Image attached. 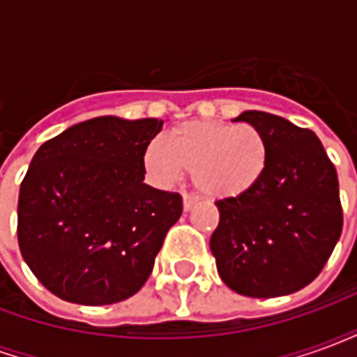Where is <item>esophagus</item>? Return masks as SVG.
<instances>
[{
	"mask_svg": "<svg viewBox=\"0 0 357 357\" xmlns=\"http://www.w3.org/2000/svg\"><path fill=\"white\" fill-rule=\"evenodd\" d=\"M197 202H199V199L193 197V195H183V210H185V212L193 210L195 206H197Z\"/></svg>",
	"mask_w": 357,
	"mask_h": 357,
	"instance_id": "obj_1",
	"label": "esophagus"
}]
</instances>
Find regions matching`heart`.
Wrapping results in <instances>:
<instances>
[{
	"instance_id": "obj_1",
	"label": "heart",
	"mask_w": 357,
	"mask_h": 357,
	"mask_svg": "<svg viewBox=\"0 0 357 357\" xmlns=\"http://www.w3.org/2000/svg\"><path fill=\"white\" fill-rule=\"evenodd\" d=\"M268 141L250 124L197 120L176 126L168 143L151 139L143 149V168L158 187H174L191 172L193 185L210 199L245 193L268 168Z\"/></svg>"
}]
</instances>
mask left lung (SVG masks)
Segmentation results:
<instances>
[{
    "instance_id": "left-lung-1",
    "label": "left lung",
    "mask_w": 357,
    "mask_h": 357,
    "mask_svg": "<svg viewBox=\"0 0 357 357\" xmlns=\"http://www.w3.org/2000/svg\"><path fill=\"white\" fill-rule=\"evenodd\" d=\"M235 120L262 132L268 168L248 191L216 202L220 224L210 250L231 291L284 296L319 275L340 237L337 170L312 130L262 110H245Z\"/></svg>"
}]
</instances>
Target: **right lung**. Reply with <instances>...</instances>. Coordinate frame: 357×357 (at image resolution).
Returning a JSON list of instances; mask_svg holds the SVG:
<instances>
[{
	"label": "right lung",
	"instance_id": "1",
	"mask_svg": "<svg viewBox=\"0 0 357 357\" xmlns=\"http://www.w3.org/2000/svg\"><path fill=\"white\" fill-rule=\"evenodd\" d=\"M162 120L97 116L45 141L19 193V247L59 298L107 306L145 284L181 197L153 189L143 149Z\"/></svg>",
	"mask_w": 357,
	"mask_h": 357
}]
</instances>
